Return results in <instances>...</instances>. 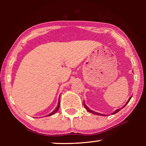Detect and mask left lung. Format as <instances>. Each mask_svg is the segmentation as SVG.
<instances>
[{
  "mask_svg": "<svg viewBox=\"0 0 146 146\" xmlns=\"http://www.w3.org/2000/svg\"><path fill=\"white\" fill-rule=\"evenodd\" d=\"M131 97L129 98V100H128V101H127V102L126 103V104H125L124 105V106H123V107L122 108H121V109H119V110H116L114 112V113H113V114H115V113H117V112H118V111H119L120 110H122V109L123 108H124L125 107V106H126L127 105V104L128 103V102H129V100H131ZM84 107H85V108L86 109V110H87V111H88V112H90V113H93V114H94V115H101V116H104V115H102V114H100V113H96V112H95V111H92V110H90V109H89L88 107H87V106H86L85 104H84Z\"/></svg>",
  "mask_w": 146,
  "mask_h": 146,
  "instance_id": "8db88e82",
  "label": "left lung"
}]
</instances>
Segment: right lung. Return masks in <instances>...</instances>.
I'll return each instance as SVG.
<instances>
[{"label":"right lung","mask_w":146,"mask_h":146,"mask_svg":"<svg viewBox=\"0 0 146 146\" xmlns=\"http://www.w3.org/2000/svg\"><path fill=\"white\" fill-rule=\"evenodd\" d=\"M59 107H60V101H59V102H58V106H57V107H56V108L55 109V110H54L52 112V113H50V114H49V115H47V116H51V115H53V114H55V113L56 112V111H57L58 110V109H59ZM47 116H46V117H47Z\"/></svg>","instance_id":"add662e5"}]
</instances>
